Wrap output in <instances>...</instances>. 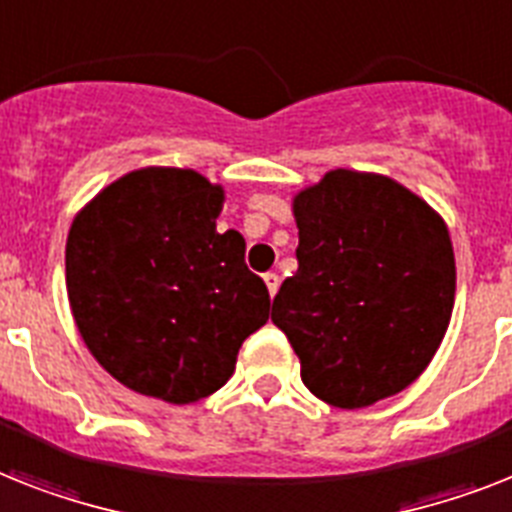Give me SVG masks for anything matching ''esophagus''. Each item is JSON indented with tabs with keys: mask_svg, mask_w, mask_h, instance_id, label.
<instances>
[{
	"mask_svg": "<svg viewBox=\"0 0 512 512\" xmlns=\"http://www.w3.org/2000/svg\"><path fill=\"white\" fill-rule=\"evenodd\" d=\"M264 282H266V290H269V295H277V290H280V274L274 272H266L264 274Z\"/></svg>",
	"mask_w": 512,
	"mask_h": 512,
	"instance_id": "obj_1",
	"label": "esophagus"
}]
</instances>
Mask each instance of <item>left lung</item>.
Listing matches in <instances>:
<instances>
[{"label": "left lung", "instance_id": "1", "mask_svg": "<svg viewBox=\"0 0 512 512\" xmlns=\"http://www.w3.org/2000/svg\"><path fill=\"white\" fill-rule=\"evenodd\" d=\"M298 272L272 322L301 379L337 408L398 395L429 366L455 303L450 232L432 206L384 175L332 170L293 201Z\"/></svg>", "mask_w": 512, "mask_h": 512}]
</instances>
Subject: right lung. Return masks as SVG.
Segmentation results:
<instances>
[{
  "label": "right lung",
  "instance_id": "obj_1",
  "mask_svg": "<svg viewBox=\"0 0 512 512\" xmlns=\"http://www.w3.org/2000/svg\"><path fill=\"white\" fill-rule=\"evenodd\" d=\"M225 193L177 167L128 172L73 219L67 298L96 361L130 390L196 403L235 371L269 319V290L238 230L217 232Z\"/></svg>",
  "mask_w": 512,
  "mask_h": 512
}]
</instances>
